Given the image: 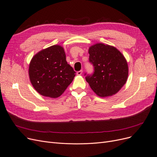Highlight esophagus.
<instances>
[{"mask_svg":"<svg viewBox=\"0 0 157 157\" xmlns=\"http://www.w3.org/2000/svg\"><path fill=\"white\" fill-rule=\"evenodd\" d=\"M82 72H83L82 70H80V71H78L77 72V74L78 75H80L82 74Z\"/></svg>","mask_w":157,"mask_h":157,"instance_id":"1","label":"esophagus"}]
</instances>
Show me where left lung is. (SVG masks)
Listing matches in <instances>:
<instances>
[{"mask_svg":"<svg viewBox=\"0 0 157 157\" xmlns=\"http://www.w3.org/2000/svg\"><path fill=\"white\" fill-rule=\"evenodd\" d=\"M89 54L94 72L85 75L93 91L100 97L117 93L128 75V66L124 56L116 48L103 43L89 47Z\"/></svg>","mask_w":157,"mask_h":157,"instance_id":"8db88e82","label":"left lung"}]
</instances>
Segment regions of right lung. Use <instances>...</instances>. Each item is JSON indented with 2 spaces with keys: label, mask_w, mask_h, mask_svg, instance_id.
I'll list each match as a JSON object with an SVG mask.
<instances>
[{
  "label": "right lung",
  "mask_w": 157,
  "mask_h": 157,
  "mask_svg": "<svg viewBox=\"0 0 157 157\" xmlns=\"http://www.w3.org/2000/svg\"><path fill=\"white\" fill-rule=\"evenodd\" d=\"M76 72L66 60L64 48L53 45L36 54L29 68L30 80L40 94L56 98L71 83Z\"/></svg>",
  "instance_id": "add662e5"
}]
</instances>
